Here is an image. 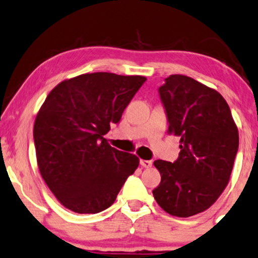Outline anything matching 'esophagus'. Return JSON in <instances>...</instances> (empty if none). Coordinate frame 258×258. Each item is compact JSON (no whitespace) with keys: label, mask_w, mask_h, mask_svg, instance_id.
Masks as SVG:
<instances>
[{"label":"esophagus","mask_w":258,"mask_h":258,"mask_svg":"<svg viewBox=\"0 0 258 258\" xmlns=\"http://www.w3.org/2000/svg\"><path fill=\"white\" fill-rule=\"evenodd\" d=\"M141 165L143 168H151L152 167V161H146V159H141Z\"/></svg>","instance_id":"34e87169"}]
</instances>
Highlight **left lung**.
I'll return each instance as SVG.
<instances>
[{
	"mask_svg": "<svg viewBox=\"0 0 258 258\" xmlns=\"http://www.w3.org/2000/svg\"><path fill=\"white\" fill-rule=\"evenodd\" d=\"M169 122L180 138L174 163L154 162L161 183L153 197L165 213L189 218L209 209L230 180L238 150V130L229 105L214 89L174 74L159 88Z\"/></svg>",
	"mask_w": 258,
	"mask_h": 258,
	"instance_id": "obj_1",
	"label": "left lung"
}]
</instances>
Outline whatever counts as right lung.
Returning <instances> with one entry per match:
<instances>
[{
    "label": "right lung",
    "mask_w": 258,
    "mask_h": 258,
    "mask_svg": "<svg viewBox=\"0 0 258 258\" xmlns=\"http://www.w3.org/2000/svg\"><path fill=\"white\" fill-rule=\"evenodd\" d=\"M146 80L90 73L48 94L34 121V145L42 178L63 207L79 214L105 210L137 169L136 154L111 147L104 136Z\"/></svg>",
    "instance_id": "add662e5"
}]
</instances>
